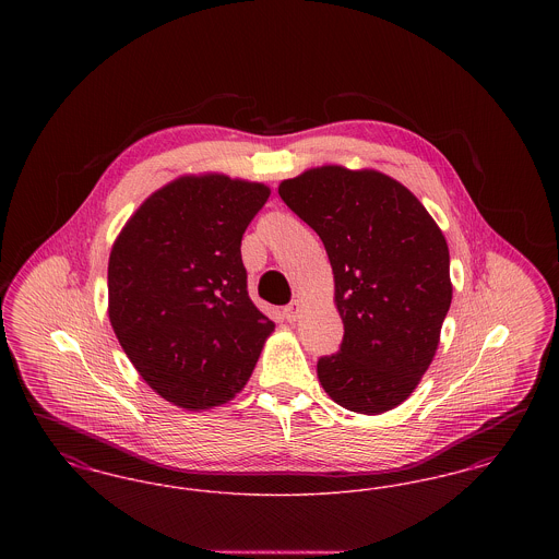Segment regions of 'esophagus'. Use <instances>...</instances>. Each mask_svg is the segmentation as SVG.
I'll list each match as a JSON object with an SVG mask.
<instances>
[{
  "mask_svg": "<svg viewBox=\"0 0 559 559\" xmlns=\"http://www.w3.org/2000/svg\"><path fill=\"white\" fill-rule=\"evenodd\" d=\"M283 312H285V319L289 320V322L299 319V312H301V301H299V299H293L289 306H285V310H283Z\"/></svg>",
  "mask_w": 559,
  "mask_h": 559,
  "instance_id": "obj_1",
  "label": "esophagus"
}]
</instances>
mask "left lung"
<instances>
[{"label":"left lung","instance_id":"obj_1","mask_svg":"<svg viewBox=\"0 0 559 559\" xmlns=\"http://www.w3.org/2000/svg\"><path fill=\"white\" fill-rule=\"evenodd\" d=\"M319 235L344 320L337 354L319 360V381L340 406L381 415L426 374L451 308L449 245L421 201L377 169L322 165L278 187Z\"/></svg>","mask_w":559,"mask_h":559}]
</instances>
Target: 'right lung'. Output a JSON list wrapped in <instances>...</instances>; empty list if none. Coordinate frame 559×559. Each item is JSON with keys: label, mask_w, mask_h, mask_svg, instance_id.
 <instances>
[{"label": "right lung", "mask_w": 559, "mask_h": 559, "mask_svg": "<svg viewBox=\"0 0 559 559\" xmlns=\"http://www.w3.org/2000/svg\"><path fill=\"white\" fill-rule=\"evenodd\" d=\"M270 188L188 174L155 190L108 258V319L160 399L207 411L249 381L274 322L247 293L240 239Z\"/></svg>", "instance_id": "right-lung-1"}]
</instances>
